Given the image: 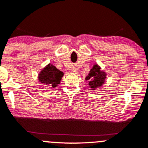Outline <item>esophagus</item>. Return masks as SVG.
Here are the masks:
<instances>
[{
  "mask_svg": "<svg viewBox=\"0 0 148 148\" xmlns=\"http://www.w3.org/2000/svg\"><path fill=\"white\" fill-rule=\"evenodd\" d=\"M72 71H74V72H75V71H76V69H74H74H72Z\"/></svg>",
  "mask_w": 148,
  "mask_h": 148,
  "instance_id": "34e87169",
  "label": "esophagus"
}]
</instances>
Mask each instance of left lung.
Listing matches in <instances>:
<instances>
[{
	"mask_svg": "<svg viewBox=\"0 0 148 148\" xmlns=\"http://www.w3.org/2000/svg\"><path fill=\"white\" fill-rule=\"evenodd\" d=\"M106 78V74L103 71L100 70V67L98 64H94L90 69L88 76L86 78V80L89 81V86L92 89L101 86L104 84Z\"/></svg>",
	"mask_w": 148,
	"mask_h": 148,
	"instance_id": "left-lung-1",
	"label": "left lung"
}]
</instances>
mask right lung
<instances>
[{"label": "right lung", "instance_id": "1", "mask_svg": "<svg viewBox=\"0 0 148 148\" xmlns=\"http://www.w3.org/2000/svg\"><path fill=\"white\" fill-rule=\"evenodd\" d=\"M62 77L63 72L57 69L53 64H49L38 74V80L40 83L55 88L60 84Z\"/></svg>", "mask_w": 148, "mask_h": 148}]
</instances>
